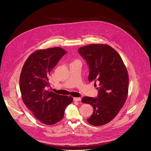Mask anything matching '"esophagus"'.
<instances>
[{
  "instance_id": "obj_1",
  "label": "esophagus",
  "mask_w": 151,
  "mask_h": 151,
  "mask_svg": "<svg viewBox=\"0 0 151 151\" xmlns=\"http://www.w3.org/2000/svg\"><path fill=\"white\" fill-rule=\"evenodd\" d=\"M81 100V99L80 97H75L73 98V101H79Z\"/></svg>"
}]
</instances>
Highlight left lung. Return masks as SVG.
I'll return each instance as SVG.
<instances>
[{
	"label": "left lung",
	"instance_id": "8db88e82",
	"mask_svg": "<svg viewBox=\"0 0 151 151\" xmlns=\"http://www.w3.org/2000/svg\"><path fill=\"white\" fill-rule=\"evenodd\" d=\"M89 67L88 81L99 83L97 97H83L82 102L93 107L87 121L94 126L112 121L124 106L128 94V75L119 54L111 46L91 44L79 48Z\"/></svg>",
	"mask_w": 151,
	"mask_h": 151
}]
</instances>
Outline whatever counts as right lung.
I'll return each mask as SVG.
<instances>
[{
	"label": "right lung",
	"mask_w": 151,
	"mask_h": 151,
	"mask_svg": "<svg viewBox=\"0 0 151 151\" xmlns=\"http://www.w3.org/2000/svg\"><path fill=\"white\" fill-rule=\"evenodd\" d=\"M67 53L60 47L38 50L24 63L19 77L23 100L36 119L46 125L61 121L72 97L57 94L48 90V76L62 57Z\"/></svg>",
	"instance_id": "right-lung-1"
}]
</instances>
